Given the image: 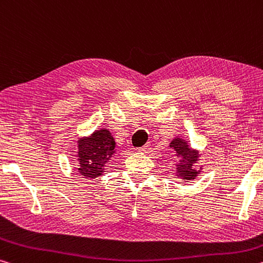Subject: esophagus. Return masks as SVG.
<instances>
[{
    "mask_svg": "<svg viewBox=\"0 0 263 263\" xmlns=\"http://www.w3.org/2000/svg\"><path fill=\"white\" fill-rule=\"evenodd\" d=\"M147 149H149V144H146V145H144V146H141V147H139L138 148V151L139 152H146L147 151Z\"/></svg>",
    "mask_w": 263,
    "mask_h": 263,
    "instance_id": "34e87169",
    "label": "esophagus"
}]
</instances>
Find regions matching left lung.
Masks as SVG:
<instances>
[{"instance_id": "left-lung-1", "label": "left lung", "mask_w": 263, "mask_h": 263, "mask_svg": "<svg viewBox=\"0 0 263 263\" xmlns=\"http://www.w3.org/2000/svg\"><path fill=\"white\" fill-rule=\"evenodd\" d=\"M170 147L176 151V156L179 158V162L176 165L177 177L182 180H194L202 168L197 170L194 167V164H197L199 160V152L197 149L191 148L189 143L180 137H176L171 140Z\"/></svg>"}]
</instances>
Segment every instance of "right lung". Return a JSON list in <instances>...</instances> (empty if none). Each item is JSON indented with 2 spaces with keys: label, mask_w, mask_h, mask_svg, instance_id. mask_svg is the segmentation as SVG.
<instances>
[{
  "label": "right lung",
  "mask_w": 263,
  "mask_h": 263,
  "mask_svg": "<svg viewBox=\"0 0 263 263\" xmlns=\"http://www.w3.org/2000/svg\"><path fill=\"white\" fill-rule=\"evenodd\" d=\"M78 173L84 178L103 176L105 166L116 153V141L107 128L96 130L92 135L77 141Z\"/></svg>",
  "instance_id": "add662e5"
}]
</instances>
